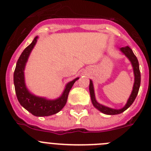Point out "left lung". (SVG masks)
<instances>
[{
  "instance_id": "1",
  "label": "left lung",
  "mask_w": 151,
  "mask_h": 151,
  "mask_svg": "<svg viewBox=\"0 0 151 151\" xmlns=\"http://www.w3.org/2000/svg\"><path fill=\"white\" fill-rule=\"evenodd\" d=\"M120 51L127 57V58L129 59V61L131 62L132 64V69H133V73H134V85L133 88H132V93H131L130 96H129V99L127 100V103L125 106L120 109H111V108L107 107L103 105L100 104L96 101V97H95V93H94V88H93V85L92 80H90V85H89V91H90V94H91V102H92L93 106H94L96 109L101 111L103 114H109V115H114V114H118L124 112V111L127 110L131 105L133 103L134 100L136 98L138 93H139V88H140V84H141V73L140 70H139V64L138 59H137L136 56L134 55L132 50L129 48V46L122 47L120 48Z\"/></svg>"
}]
</instances>
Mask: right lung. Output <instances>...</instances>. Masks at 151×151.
<instances>
[{"mask_svg":"<svg viewBox=\"0 0 151 151\" xmlns=\"http://www.w3.org/2000/svg\"><path fill=\"white\" fill-rule=\"evenodd\" d=\"M38 37L23 51L16 63L13 75L15 91L19 103L33 115L37 117L50 116L59 112L65 106L68 98L69 92L78 77L66 84L61 96L55 99H48L42 96L33 94L27 89L24 80V68L31 51L35 46Z\"/></svg>","mask_w":151,"mask_h":151,"instance_id":"add662e5","label":"right lung"}]
</instances>
